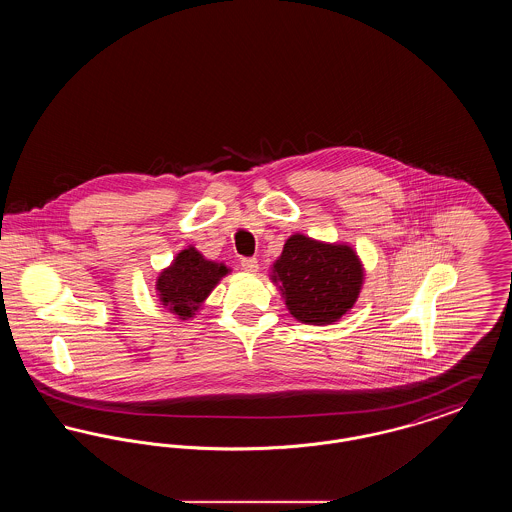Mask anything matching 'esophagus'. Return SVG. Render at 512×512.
I'll return each mask as SVG.
<instances>
[{
    "label": "esophagus",
    "mask_w": 512,
    "mask_h": 512,
    "mask_svg": "<svg viewBox=\"0 0 512 512\" xmlns=\"http://www.w3.org/2000/svg\"><path fill=\"white\" fill-rule=\"evenodd\" d=\"M242 268H244L245 272H257L259 270V263H257L255 257H244L242 259Z\"/></svg>",
    "instance_id": "esophagus-1"
}]
</instances>
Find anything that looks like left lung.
Instances as JSON below:
<instances>
[{
    "label": "left lung",
    "instance_id": "8db88e82",
    "mask_svg": "<svg viewBox=\"0 0 512 512\" xmlns=\"http://www.w3.org/2000/svg\"><path fill=\"white\" fill-rule=\"evenodd\" d=\"M363 265L349 245L322 244L293 234L272 265V280L293 317L305 324H332L357 301Z\"/></svg>",
    "mask_w": 512,
    "mask_h": 512
}]
</instances>
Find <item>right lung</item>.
I'll use <instances>...</instances> for the list:
<instances>
[{
	"label": "right lung",
	"mask_w": 512,
	"mask_h": 512,
	"mask_svg": "<svg viewBox=\"0 0 512 512\" xmlns=\"http://www.w3.org/2000/svg\"><path fill=\"white\" fill-rule=\"evenodd\" d=\"M228 268L207 261L195 247H188L176 255L169 268L157 278V295L161 303L178 318L195 315L205 297L213 292Z\"/></svg>",
	"instance_id": "obj_1"
}]
</instances>
